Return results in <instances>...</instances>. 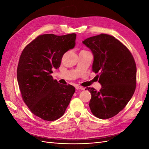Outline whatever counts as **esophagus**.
I'll return each instance as SVG.
<instances>
[{
    "mask_svg": "<svg viewBox=\"0 0 149 149\" xmlns=\"http://www.w3.org/2000/svg\"><path fill=\"white\" fill-rule=\"evenodd\" d=\"M75 88H76V90H84L85 89L84 87L79 86H75Z\"/></svg>",
    "mask_w": 149,
    "mask_h": 149,
    "instance_id": "34e87169",
    "label": "esophagus"
}]
</instances>
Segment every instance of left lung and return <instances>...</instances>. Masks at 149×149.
I'll list each match as a JSON object with an SVG mask.
<instances>
[{
    "label": "left lung",
    "mask_w": 149,
    "mask_h": 149,
    "mask_svg": "<svg viewBox=\"0 0 149 149\" xmlns=\"http://www.w3.org/2000/svg\"><path fill=\"white\" fill-rule=\"evenodd\" d=\"M83 43L92 52V71L98 74L100 91L86 88L91 95L89 106L94 116L107 119L116 115L132 98L136 84V66L132 54L119 40L106 34Z\"/></svg>",
    "instance_id": "obj_1"
}]
</instances>
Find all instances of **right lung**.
<instances>
[{
	"label": "right lung",
	"instance_id": "right-lung-1",
	"mask_svg": "<svg viewBox=\"0 0 149 149\" xmlns=\"http://www.w3.org/2000/svg\"><path fill=\"white\" fill-rule=\"evenodd\" d=\"M76 34L40 35L25 47L19 59L17 80L22 99L34 115L47 121L61 117L75 89L54 80L53 69L75 45Z\"/></svg>",
	"mask_w": 149,
	"mask_h": 149
}]
</instances>
